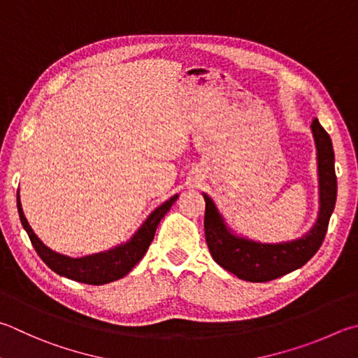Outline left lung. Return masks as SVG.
<instances>
[{
    "mask_svg": "<svg viewBox=\"0 0 358 358\" xmlns=\"http://www.w3.org/2000/svg\"><path fill=\"white\" fill-rule=\"evenodd\" d=\"M317 157L320 213L315 225L301 238L285 243H258L238 236L225 224L213 199H205V238L211 257L219 266L245 282H269L296 271L308 262L326 238L336 201L335 153L332 141L317 119L311 123Z\"/></svg>",
    "mask_w": 358,
    "mask_h": 358,
    "instance_id": "1",
    "label": "left lung"
}]
</instances>
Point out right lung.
I'll list each match as a JSON object with an SVG mask.
<instances>
[{"mask_svg": "<svg viewBox=\"0 0 358 358\" xmlns=\"http://www.w3.org/2000/svg\"><path fill=\"white\" fill-rule=\"evenodd\" d=\"M178 199V194L173 197L166 200L164 203L158 206L157 210L150 213L142 225L134 233L131 239L120 245L109 249L106 252L94 253V255L81 257V258H71L62 253H57L51 250L50 247L45 245L37 235L32 231L31 225L26 220L22 203H20V194L17 191V210L18 216H20L23 229L28 233L31 239V244L34 247L37 255L43 259V263L48 266L51 271L62 277H67L70 280L87 283V285H105L109 282L119 280V278L125 277L129 271H131L136 264L141 262V258L145 255L148 250V245L152 244L155 238V231L161 222V219L166 216V213L171 210V206Z\"/></svg>", "mask_w": 358, "mask_h": 358, "instance_id": "add662e5", "label": "right lung"}]
</instances>
